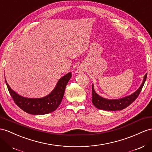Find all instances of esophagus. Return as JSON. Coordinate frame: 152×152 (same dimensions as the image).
I'll use <instances>...</instances> for the list:
<instances>
[{
  "mask_svg": "<svg viewBox=\"0 0 152 152\" xmlns=\"http://www.w3.org/2000/svg\"><path fill=\"white\" fill-rule=\"evenodd\" d=\"M83 71H84V68H83V67L79 66V72H83Z\"/></svg>",
  "mask_w": 152,
  "mask_h": 152,
  "instance_id": "34e87169",
  "label": "esophagus"
}]
</instances>
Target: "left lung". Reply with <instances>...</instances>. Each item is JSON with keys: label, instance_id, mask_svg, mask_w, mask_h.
<instances>
[{"label": "left lung", "instance_id": "8db88e82", "mask_svg": "<svg viewBox=\"0 0 152 152\" xmlns=\"http://www.w3.org/2000/svg\"><path fill=\"white\" fill-rule=\"evenodd\" d=\"M147 74L144 77V79L142 84L136 92H134L132 95L126 96L125 98H120L117 100H108L102 98L98 95L94 90L93 85L92 86V103L96 108L104 110H110V111H114V110H122L126 107L135 101L137 96L140 94L142 88L144 86V84L146 79Z\"/></svg>", "mask_w": 152, "mask_h": 152}]
</instances>
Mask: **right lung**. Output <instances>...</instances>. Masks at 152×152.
Masks as SVG:
<instances>
[{"label": "right lung", "instance_id": "right-lung-1", "mask_svg": "<svg viewBox=\"0 0 152 152\" xmlns=\"http://www.w3.org/2000/svg\"><path fill=\"white\" fill-rule=\"evenodd\" d=\"M71 77V73H68L61 77L54 89L48 95L42 98L23 97L13 91L7 84L6 80V83L15 103L20 109L28 114L41 115L52 113L57 109L63 98L66 84Z\"/></svg>", "mask_w": 152, "mask_h": 152}]
</instances>
